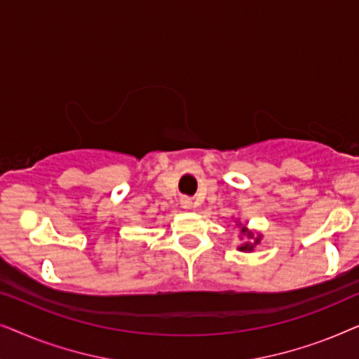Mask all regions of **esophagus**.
<instances>
[{"label": "esophagus", "instance_id": "obj_1", "mask_svg": "<svg viewBox=\"0 0 359 359\" xmlns=\"http://www.w3.org/2000/svg\"><path fill=\"white\" fill-rule=\"evenodd\" d=\"M181 208L183 209H186V210H191L194 208V204H193V201L191 199H188V198H183L181 199Z\"/></svg>", "mask_w": 359, "mask_h": 359}]
</instances>
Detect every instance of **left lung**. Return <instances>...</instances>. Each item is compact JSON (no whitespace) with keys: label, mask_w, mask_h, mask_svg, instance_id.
Returning a JSON list of instances; mask_svg holds the SVG:
<instances>
[{"label":"left lung","mask_w":359,"mask_h":359,"mask_svg":"<svg viewBox=\"0 0 359 359\" xmlns=\"http://www.w3.org/2000/svg\"><path fill=\"white\" fill-rule=\"evenodd\" d=\"M240 225H242V224H240ZM242 235H245V237L252 240V242H245V243L240 245V247H238L240 252H252V250L259 243V240H262V235H257V237H255V233L252 232V230H248L247 227H242Z\"/></svg>","instance_id":"8db88e82"}]
</instances>
